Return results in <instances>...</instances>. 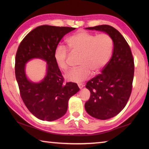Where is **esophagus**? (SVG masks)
Segmentation results:
<instances>
[{"label": "esophagus", "instance_id": "esophagus-1", "mask_svg": "<svg viewBox=\"0 0 149 149\" xmlns=\"http://www.w3.org/2000/svg\"><path fill=\"white\" fill-rule=\"evenodd\" d=\"M78 86H79V88H80V89H81V88H83L84 85L83 84H78Z\"/></svg>", "mask_w": 149, "mask_h": 149}]
</instances>
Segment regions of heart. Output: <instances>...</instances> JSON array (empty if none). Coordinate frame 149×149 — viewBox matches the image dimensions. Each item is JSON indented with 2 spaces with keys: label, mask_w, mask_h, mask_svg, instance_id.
I'll return each instance as SVG.
<instances>
[{
  "label": "heart",
  "mask_w": 149,
  "mask_h": 149,
  "mask_svg": "<svg viewBox=\"0 0 149 149\" xmlns=\"http://www.w3.org/2000/svg\"><path fill=\"white\" fill-rule=\"evenodd\" d=\"M69 49L73 52L81 54L79 67L71 70L65 74L66 79L74 83L86 80L91 72L96 74L102 70L108 63L113 49V40L109 34H93L87 31H79L67 40ZM69 49L60 45L54 51V58L63 71L68 68Z\"/></svg>",
  "instance_id": "b5f03b06"
}]
</instances>
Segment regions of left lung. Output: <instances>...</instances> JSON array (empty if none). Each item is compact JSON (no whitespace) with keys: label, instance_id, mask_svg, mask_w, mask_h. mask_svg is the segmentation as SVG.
Segmentation results:
<instances>
[{"label":"left lung","instance_id":"8db88e82","mask_svg":"<svg viewBox=\"0 0 149 149\" xmlns=\"http://www.w3.org/2000/svg\"><path fill=\"white\" fill-rule=\"evenodd\" d=\"M86 29L104 31L113 40L111 58L101 74L87 82L86 87L91 95L84 105L91 116L109 119L124 108L130 97L134 72L133 56L127 42L113 27L100 25Z\"/></svg>","mask_w":149,"mask_h":149}]
</instances>
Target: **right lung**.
<instances>
[{"mask_svg":"<svg viewBox=\"0 0 149 149\" xmlns=\"http://www.w3.org/2000/svg\"><path fill=\"white\" fill-rule=\"evenodd\" d=\"M75 29L40 26L28 33L18 46L15 70L20 97L29 111L42 120L61 118L67 111L70 98L79 90L76 83H63L64 78L54 58L60 40ZM33 58H42L47 63L46 76L39 84L29 81L24 74V64Z\"/></svg>","mask_w":149,"mask_h":149,"instance_id":"right-lung-1","label":"right lung"}]
</instances>
